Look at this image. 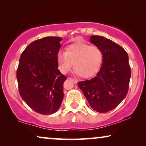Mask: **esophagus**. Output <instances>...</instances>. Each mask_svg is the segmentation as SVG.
Listing matches in <instances>:
<instances>
[{"instance_id":"34e87169","label":"esophagus","mask_w":146,"mask_h":146,"mask_svg":"<svg viewBox=\"0 0 146 146\" xmlns=\"http://www.w3.org/2000/svg\"><path fill=\"white\" fill-rule=\"evenodd\" d=\"M71 80H72L73 81V82L74 83V84H77L78 83V80L77 79H75V78H70Z\"/></svg>"}]
</instances>
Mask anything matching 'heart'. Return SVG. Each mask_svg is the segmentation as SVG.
<instances>
[{"label":"heart","mask_w":146,"mask_h":146,"mask_svg":"<svg viewBox=\"0 0 146 146\" xmlns=\"http://www.w3.org/2000/svg\"><path fill=\"white\" fill-rule=\"evenodd\" d=\"M102 61L103 52L98 46L83 42L68 45L65 52H59L57 54L58 64L62 72L68 73L74 64L76 74L84 78L92 76L98 72Z\"/></svg>","instance_id":"heart-1"}]
</instances>
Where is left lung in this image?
<instances>
[{
  "instance_id": "8db88e82",
  "label": "left lung",
  "mask_w": 146,
  "mask_h": 146,
  "mask_svg": "<svg viewBox=\"0 0 146 146\" xmlns=\"http://www.w3.org/2000/svg\"><path fill=\"white\" fill-rule=\"evenodd\" d=\"M90 42L102 50V64L94 78L79 82L78 86L94 110L106 113L116 108L127 95L131 77L128 55L104 36H92Z\"/></svg>"
}]
</instances>
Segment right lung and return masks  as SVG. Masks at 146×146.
Segmentation results:
<instances>
[{
	"label": "right lung",
	"instance_id": "add662e5",
	"mask_svg": "<svg viewBox=\"0 0 146 146\" xmlns=\"http://www.w3.org/2000/svg\"><path fill=\"white\" fill-rule=\"evenodd\" d=\"M61 38L47 36L26 48L20 58L17 72L22 99L36 112L55 113L64 98L63 84L66 77L58 68L57 54Z\"/></svg>",
	"mask_w": 146,
	"mask_h": 146
}]
</instances>
